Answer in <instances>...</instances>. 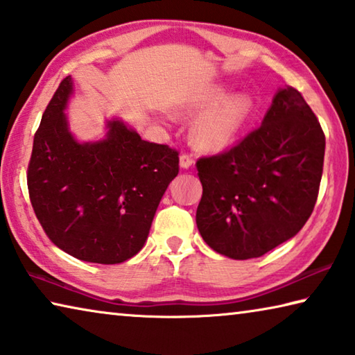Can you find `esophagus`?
<instances>
[{
  "mask_svg": "<svg viewBox=\"0 0 355 355\" xmlns=\"http://www.w3.org/2000/svg\"><path fill=\"white\" fill-rule=\"evenodd\" d=\"M192 164H194V159H192L191 155L183 153L180 156V167H183V169H189Z\"/></svg>",
  "mask_w": 355,
  "mask_h": 355,
  "instance_id": "esophagus-1",
  "label": "esophagus"
}]
</instances>
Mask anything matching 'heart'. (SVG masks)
Instances as JSON below:
<instances>
[{
  "mask_svg": "<svg viewBox=\"0 0 355 355\" xmlns=\"http://www.w3.org/2000/svg\"><path fill=\"white\" fill-rule=\"evenodd\" d=\"M189 111L203 112L192 128V139L200 148L224 150L248 128L255 114V101L249 94L232 95L225 86L208 89L189 100Z\"/></svg>",
  "mask_w": 355,
  "mask_h": 355,
  "instance_id": "obj_1",
  "label": "heart"
}]
</instances>
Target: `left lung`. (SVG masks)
I'll use <instances>...</instances> for the list:
<instances>
[{
	"instance_id": "1",
	"label": "left lung",
	"mask_w": 355,
	"mask_h": 355,
	"mask_svg": "<svg viewBox=\"0 0 355 355\" xmlns=\"http://www.w3.org/2000/svg\"><path fill=\"white\" fill-rule=\"evenodd\" d=\"M326 136L297 89L275 94L258 128L227 152L197 159L196 222L218 254L248 260L305 225L320 192Z\"/></svg>"
}]
</instances>
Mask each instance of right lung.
I'll list each match as a JSON object with an SVG mask.
<instances>
[{"label": "right lung", "mask_w": 355, "mask_h": 355, "mask_svg": "<svg viewBox=\"0 0 355 355\" xmlns=\"http://www.w3.org/2000/svg\"><path fill=\"white\" fill-rule=\"evenodd\" d=\"M73 92L64 78L42 116L28 164V191L46 236L78 260L116 264L142 249L178 152L142 141L110 120L103 141L80 144L64 110Z\"/></svg>", "instance_id": "add662e5"}]
</instances>
